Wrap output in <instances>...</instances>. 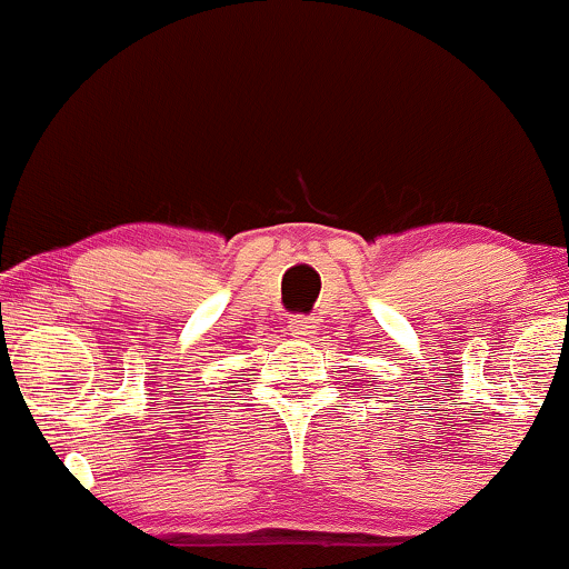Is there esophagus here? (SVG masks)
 Wrapping results in <instances>:
<instances>
[{
	"label": "esophagus",
	"mask_w": 569,
	"mask_h": 569,
	"mask_svg": "<svg viewBox=\"0 0 569 569\" xmlns=\"http://www.w3.org/2000/svg\"><path fill=\"white\" fill-rule=\"evenodd\" d=\"M289 329H291V335L293 337H312L316 335V329H318V323H316V318H310V316H293L291 321H289Z\"/></svg>",
	"instance_id": "obj_1"
}]
</instances>
